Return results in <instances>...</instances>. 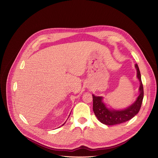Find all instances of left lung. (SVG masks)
Wrapping results in <instances>:
<instances>
[{
	"instance_id": "obj_1",
	"label": "left lung",
	"mask_w": 158,
	"mask_h": 158,
	"mask_svg": "<svg viewBox=\"0 0 158 158\" xmlns=\"http://www.w3.org/2000/svg\"><path fill=\"white\" fill-rule=\"evenodd\" d=\"M135 68L137 72V77L140 82L139 89L140 94L136 102L127 109L121 111L110 110L102 102V97H95L94 95H92L93 110L96 117L102 123L108 126L124 123L131 119L139 112L143 102L144 92L141 79V74L137 64H135Z\"/></svg>"
}]
</instances>
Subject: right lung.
<instances>
[{
  "label": "right lung",
  "mask_w": 158,
  "mask_h": 158,
  "mask_svg": "<svg viewBox=\"0 0 158 158\" xmlns=\"http://www.w3.org/2000/svg\"><path fill=\"white\" fill-rule=\"evenodd\" d=\"M64 124H65V123H64V124H63V125H62V126H63V125H64Z\"/></svg>",
  "instance_id": "obj_1"
}]
</instances>
